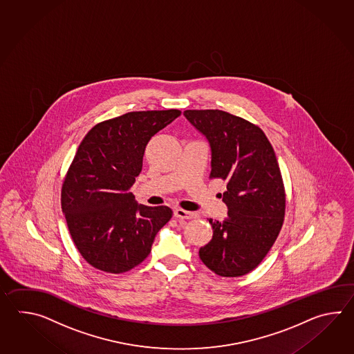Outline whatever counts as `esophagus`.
<instances>
[{"label": "esophagus", "mask_w": 354, "mask_h": 354, "mask_svg": "<svg viewBox=\"0 0 354 354\" xmlns=\"http://www.w3.org/2000/svg\"><path fill=\"white\" fill-rule=\"evenodd\" d=\"M174 218L186 220V218H195V214L191 212V211L183 210V209H176L174 210Z\"/></svg>", "instance_id": "esophagus-1"}]
</instances>
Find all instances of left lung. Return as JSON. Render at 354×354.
I'll return each instance as SVG.
<instances>
[{
    "label": "left lung",
    "mask_w": 354,
    "mask_h": 354,
    "mask_svg": "<svg viewBox=\"0 0 354 354\" xmlns=\"http://www.w3.org/2000/svg\"><path fill=\"white\" fill-rule=\"evenodd\" d=\"M187 120L207 138L210 178L226 183L224 220L200 248L203 264L221 277L253 271L270 252L285 220L286 191L279 162L263 130L221 110H186Z\"/></svg>",
    "instance_id": "8db88e82"
}]
</instances>
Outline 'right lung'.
<instances>
[{"mask_svg":"<svg viewBox=\"0 0 354 354\" xmlns=\"http://www.w3.org/2000/svg\"><path fill=\"white\" fill-rule=\"evenodd\" d=\"M180 110L133 111L101 121L83 138L62 183L60 203L68 230L87 263L124 273L142 263L168 206L138 205L130 188L143 167L145 147Z\"/></svg>","mask_w":354,"mask_h":354,"instance_id":"obj_1","label":"right lung"}]
</instances>
